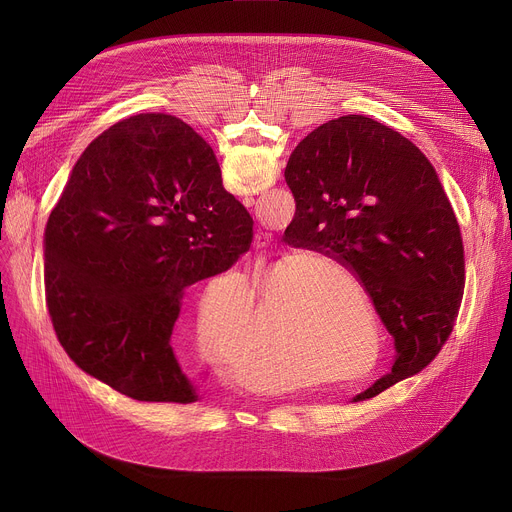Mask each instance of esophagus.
Masks as SVG:
<instances>
[{
  "label": "esophagus",
  "instance_id": "34e87169",
  "mask_svg": "<svg viewBox=\"0 0 512 512\" xmlns=\"http://www.w3.org/2000/svg\"><path fill=\"white\" fill-rule=\"evenodd\" d=\"M269 245H271V235L259 231V233L255 235V247H257V249H265V247H269Z\"/></svg>",
  "mask_w": 512,
  "mask_h": 512
}]
</instances>
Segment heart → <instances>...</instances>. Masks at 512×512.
I'll list each match as a JSON object with an SVG mask.
<instances>
[{
	"label": "heart",
	"mask_w": 512,
	"mask_h": 512,
	"mask_svg": "<svg viewBox=\"0 0 512 512\" xmlns=\"http://www.w3.org/2000/svg\"><path fill=\"white\" fill-rule=\"evenodd\" d=\"M332 269L330 263H314V265H308V267H302L298 275H291L289 283L291 285H300L302 277H306L304 273L310 271V269ZM291 271H294V259H289L281 265L275 267V271L267 273L263 277V281H269L273 275L277 277H287ZM298 306V304H296ZM302 308H294V312H291V332L289 334V344H287V352L294 356L298 362H302L306 369L314 367L318 358H324L328 362H332V367H336L338 371H344V369H350L354 367V362H358V354L360 350L354 346V344H348L342 336H334L330 334L326 322H324V316H322V310L318 308H312L308 312H300ZM198 326L202 328H214L212 326V312L202 308L200 314H198ZM348 375H356V373H348ZM346 375V377H348ZM300 379L306 383V381H312L314 375H300Z\"/></svg>",
	"instance_id": "1"
}]
</instances>
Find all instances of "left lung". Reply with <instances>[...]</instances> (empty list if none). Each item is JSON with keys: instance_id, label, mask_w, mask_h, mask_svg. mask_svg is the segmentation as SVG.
<instances>
[{"instance_id": "8db88e82", "label": "left lung", "mask_w": 512, "mask_h": 512, "mask_svg": "<svg viewBox=\"0 0 512 512\" xmlns=\"http://www.w3.org/2000/svg\"><path fill=\"white\" fill-rule=\"evenodd\" d=\"M285 182L296 216L283 241L346 267L395 338L391 373L354 401L421 373L450 338L466 283L460 225L431 162L399 131L344 115L296 145Z\"/></svg>"}]
</instances>
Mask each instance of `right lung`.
<instances>
[{
    "instance_id": "right-lung-1",
    "label": "right lung",
    "mask_w": 512,
    "mask_h": 512,
    "mask_svg": "<svg viewBox=\"0 0 512 512\" xmlns=\"http://www.w3.org/2000/svg\"><path fill=\"white\" fill-rule=\"evenodd\" d=\"M251 241V214L190 125L164 113L111 125L72 166L44 231L60 346L135 401H196L170 344L182 294L231 269Z\"/></svg>"
}]
</instances>
